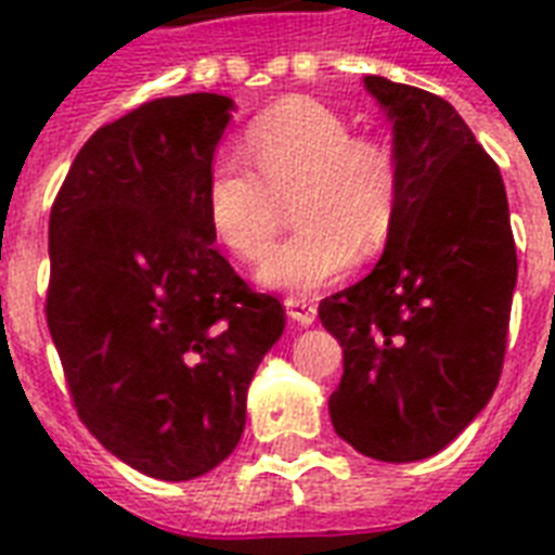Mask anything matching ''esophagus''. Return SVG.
<instances>
[{
  "label": "esophagus",
  "instance_id": "1",
  "mask_svg": "<svg viewBox=\"0 0 555 555\" xmlns=\"http://www.w3.org/2000/svg\"><path fill=\"white\" fill-rule=\"evenodd\" d=\"M286 309H289L292 321L300 323V326H309V323H314V318H318V306L309 298H304V295H289V298H286Z\"/></svg>",
  "mask_w": 555,
  "mask_h": 555
}]
</instances>
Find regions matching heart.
Returning <instances> with one entry per match:
<instances>
[{
  "label": "heart",
  "instance_id": "1",
  "mask_svg": "<svg viewBox=\"0 0 555 555\" xmlns=\"http://www.w3.org/2000/svg\"><path fill=\"white\" fill-rule=\"evenodd\" d=\"M246 157L211 166L208 223L246 263L269 251L286 220L300 225L260 266L266 286L314 292L384 251L401 208V168L384 140L352 134L340 114L286 96L260 111L243 134Z\"/></svg>",
  "mask_w": 555,
  "mask_h": 555
}]
</instances>
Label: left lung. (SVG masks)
I'll return each instance as SVG.
<instances>
[{"label": "left lung", "instance_id": "1", "mask_svg": "<svg viewBox=\"0 0 555 555\" xmlns=\"http://www.w3.org/2000/svg\"><path fill=\"white\" fill-rule=\"evenodd\" d=\"M363 86L392 119L401 208L378 266L318 314L344 347L335 433L403 464L444 450L493 398L518 260L502 171L459 111L384 77Z\"/></svg>", "mask_w": 555, "mask_h": 555}]
</instances>
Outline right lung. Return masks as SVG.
Here are the masks:
<instances>
[{
	"label": "right lung",
	"instance_id": "right-lung-1",
	"mask_svg": "<svg viewBox=\"0 0 555 555\" xmlns=\"http://www.w3.org/2000/svg\"><path fill=\"white\" fill-rule=\"evenodd\" d=\"M232 100L159 96L96 128L48 223L46 318L79 421L145 476L229 459L286 309L211 246L206 185Z\"/></svg>",
	"mask_w": 555,
	"mask_h": 555
}]
</instances>
